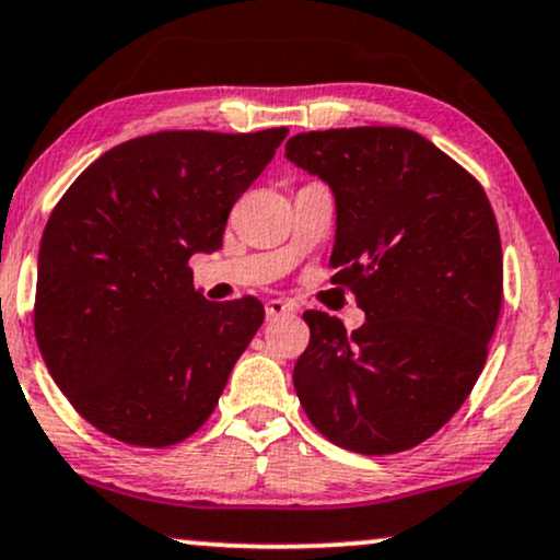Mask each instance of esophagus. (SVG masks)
Masks as SVG:
<instances>
[{"mask_svg": "<svg viewBox=\"0 0 560 560\" xmlns=\"http://www.w3.org/2000/svg\"><path fill=\"white\" fill-rule=\"evenodd\" d=\"M294 313V305L287 300H268L266 302V318L273 320V318H281V315H292Z\"/></svg>", "mask_w": 560, "mask_h": 560, "instance_id": "34e87169", "label": "esophagus"}]
</instances>
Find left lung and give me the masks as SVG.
<instances>
[{"mask_svg":"<svg viewBox=\"0 0 560 560\" xmlns=\"http://www.w3.org/2000/svg\"><path fill=\"white\" fill-rule=\"evenodd\" d=\"M287 159L336 198L334 284L365 323L307 310L294 390L318 433L357 454L415 448L438 433L488 357L503 300V253L482 185L407 127L289 138Z\"/></svg>","mask_w":560,"mask_h":560,"instance_id":"obj_1","label":"left lung"}]
</instances>
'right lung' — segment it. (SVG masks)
I'll return each mask as SVG.
<instances>
[{"label":"right lung","mask_w":560,"mask_h":560,"mask_svg":"<svg viewBox=\"0 0 560 560\" xmlns=\"http://www.w3.org/2000/svg\"><path fill=\"white\" fill-rule=\"evenodd\" d=\"M287 132L132 138L54 206L33 328L54 383L101 433L164 448L211 417L266 310L206 300L190 258L219 250L229 211Z\"/></svg>","instance_id":"1"}]
</instances>
